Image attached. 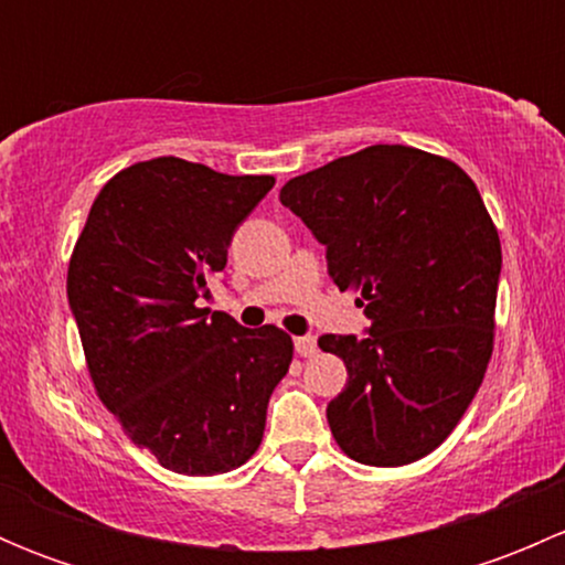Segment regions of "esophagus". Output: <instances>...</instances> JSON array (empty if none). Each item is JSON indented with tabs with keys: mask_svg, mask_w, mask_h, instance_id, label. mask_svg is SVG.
Returning a JSON list of instances; mask_svg holds the SVG:
<instances>
[{
	"mask_svg": "<svg viewBox=\"0 0 565 565\" xmlns=\"http://www.w3.org/2000/svg\"><path fill=\"white\" fill-rule=\"evenodd\" d=\"M295 352H298L300 358H315L317 355L315 335H298V339H295Z\"/></svg>",
	"mask_w": 565,
	"mask_h": 565,
	"instance_id": "34e87169",
	"label": "esophagus"
}]
</instances>
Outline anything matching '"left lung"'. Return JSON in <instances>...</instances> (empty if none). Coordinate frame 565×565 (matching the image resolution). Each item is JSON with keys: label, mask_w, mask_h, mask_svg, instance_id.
<instances>
[{"label": "left lung", "mask_w": 565, "mask_h": 565, "mask_svg": "<svg viewBox=\"0 0 565 565\" xmlns=\"http://www.w3.org/2000/svg\"><path fill=\"white\" fill-rule=\"evenodd\" d=\"M324 248L366 339L322 335L347 366L328 424L350 459L402 467L435 451L481 388L494 347L500 237L476 182L448 158L372 145L281 188Z\"/></svg>", "instance_id": "1"}]
</instances>
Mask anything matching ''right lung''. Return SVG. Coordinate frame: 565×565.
I'll use <instances>...</instances> for the list:
<instances>
[{"label":"right lung","instance_id":"1","mask_svg":"<svg viewBox=\"0 0 565 565\" xmlns=\"http://www.w3.org/2000/svg\"><path fill=\"white\" fill-rule=\"evenodd\" d=\"M276 185L167 156L100 188L67 265V300L95 393L161 467L218 476L246 465L292 363L276 324L199 309L237 226Z\"/></svg>","mask_w":565,"mask_h":565}]
</instances>
